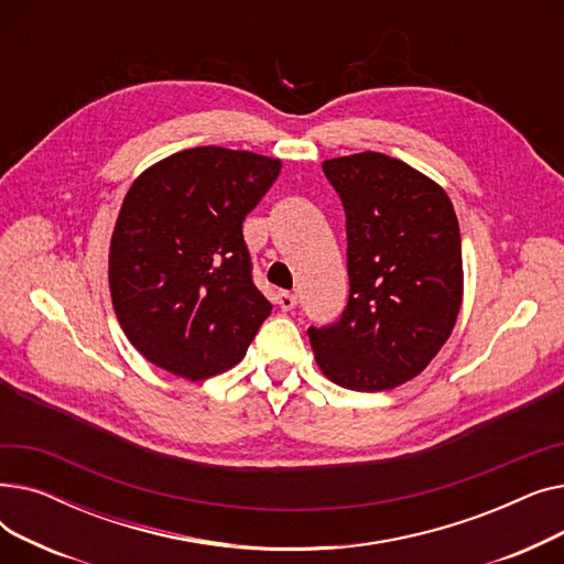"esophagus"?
<instances>
[{"instance_id": "obj_1", "label": "esophagus", "mask_w": 564, "mask_h": 564, "mask_svg": "<svg viewBox=\"0 0 564 564\" xmlns=\"http://www.w3.org/2000/svg\"><path fill=\"white\" fill-rule=\"evenodd\" d=\"M276 304L281 311H292L294 306H297V297H294L292 292H279L276 294Z\"/></svg>"}]
</instances>
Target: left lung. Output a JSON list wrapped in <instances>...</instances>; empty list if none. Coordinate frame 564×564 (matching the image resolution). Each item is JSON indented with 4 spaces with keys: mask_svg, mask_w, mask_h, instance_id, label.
<instances>
[{
    "mask_svg": "<svg viewBox=\"0 0 564 564\" xmlns=\"http://www.w3.org/2000/svg\"><path fill=\"white\" fill-rule=\"evenodd\" d=\"M347 228L349 300L308 329L322 375L351 391H389L421 375L455 329L464 294L455 207L438 183L383 153L322 162Z\"/></svg>",
    "mask_w": 564,
    "mask_h": 564,
    "instance_id": "8db88e82",
    "label": "left lung"
}]
</instances>
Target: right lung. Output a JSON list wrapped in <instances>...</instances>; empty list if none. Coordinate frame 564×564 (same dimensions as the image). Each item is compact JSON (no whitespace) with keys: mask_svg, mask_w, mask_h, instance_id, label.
Segmentation results:
<instances>
[{"mask_svg":"<svg viewBox=\"0 0 564 564\" xmlns=\"http://www.w3.org/2000/svg\"><path fill=\"white\" fill-rule=\"evenodd\" d=\"M279 173L281 160L200 145L132 183L111 232L109 292L143 359L189 381L245 359L272 304L253 285L242 221Z\"/></svg>","mask_w":564,"mask_h":564,"instance_id":"add662e5","label":"right lung"}]
</instances>
